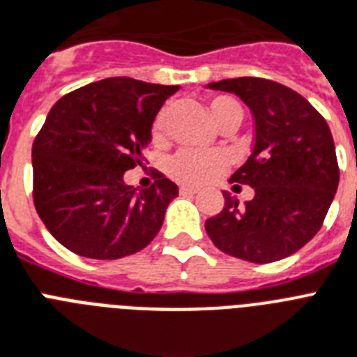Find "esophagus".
Segmentation results:
<instances>
[{
    "label": "esophagus",
    "mask_w": 357,
    "mask_h": 357,
    "mask_svg": "<svg viewBox=\"0 0 357 357\" xmlns=\"http://www.w3.org/2000/svg\"><path fill=\"white\" fill-rule=\"evenodd\" d=\"M197 188H190V185H181V195H195Z\"/></svg>",
    "instance_id": "1"
}]
</instances>
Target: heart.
<instances>
[{
    "label": "heart",
    "instance_id": "heart-1",
    "mask_svg": "<svg viewBox=\"0 0 357 357\" xmlns=\"http://www.w3.org/2000/svg\"><path fill=\"white\" fill-rule=\"evenodd\" d=\"M213 122L222 128L225 123L243 120V109L229 96H215L208 104ZM166 131V109H162L153 122V138L162 140ZM226 158L220 153H199V151H181L169 162L167 172L175 181L188 185H199L213 178L225 167Z\"/></svg>",
    "mask_w": 357,
    "mask_h": 357
}]
</instances>
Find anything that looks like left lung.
<instances>
[{
	"label": "left lung",
	"mask_w": 357,
	"mask_h": 357,
	"mask_svg": "<svg viewBox=\"0 0 357 357\" xmlns=\"http://www.w3.org/2000/svg\"><path fill=\"white\" fill-rule=\"evenodd\" d=\"M210 89L237 94L255 120L250 157L229 182L246 184L255 197L206 220L220 252L250 263H273L303 248L319 231L340 184L335 146L326 120L287 85L264 78L220 79Z\"/></svg>",
	"instance_id": "obj_1"
}]
</instances>
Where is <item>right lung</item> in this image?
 Here are the masks:
<instances>
[{
    "label": "right lung",
    "mask_w": 357,
    "mask_h": 357,
    "mask_svg": "<svg viewBox=\"0 0 357 357\" xmlns=\"http://www.w3.org/2000/svg\"><path fill=\"white\" fill-rule=\"evenodd\" d=\"M178 89L119 76L52 105L32 144L34 206L67 250L113 261L157 237L178 188L157 173L151 188L135 190L123 173L142 166L155 116Z\"/></svg>",
    "instance_id": "right-lung-1"
}]
</instances>
